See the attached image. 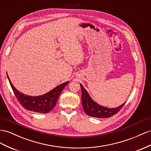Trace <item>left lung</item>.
<instances>
[{
	"instance_id": "1",
	"label": "left lung",
	"mask_w": 151,
	"mask_h": 151,
	"mask_svg": "<svg viewBox=\"0 0 151 151\" xmlns=\"http://www.w3.org/2000/svg\"><path fill=\"white\" fill-rule=\"evenodd\" d=\"M82 89V103L83 109L87 115L91 117L97 118H109L119 112L122 108L125 105L123 103L122 105L115 109L103 107L94 102L88 95L87 91L85 89L82 84H80Z\"/></svg>"
}]
</instances>
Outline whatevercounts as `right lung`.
Segmentation results:
<instances>
[{"mask_svg":"<svg viewBox=\"0 0 151 151\" xmlns=\"http://www.w3.org/2000/svg\"><path fill=\"white\" fill-rule=\"evenodd\" d=\"M7 78H8L10 86L12 88L14 94L21 105L26 110L41 114L48 113L55 107L60 92L69 83L67 82L60 84L48 92V93L42 96H29L20 93L13 86L8 75H7Z\"/></svg>","mask_w":151,"mask_h":151,"instance_id":"right-lung-1","label":"right lung"}]
</instances>
